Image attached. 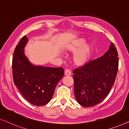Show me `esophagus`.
Returning <instances> with one entry per match:
<instances>
[{"mask_svg": "<svg viewBox=\"0 0 129 129\" xmlns=\"http://www.w3.org/2000/svg\"><path fill=\"white\" fill-rule=\"evenodd\" d=\"M64 75L66 76H70L71 75V72L69 69H66L64 70Z\"/></svg>", "mask_w": 129, "mask_h": 129, "instance_id": "1", "label": "esophagus"}]
</instances>
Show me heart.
<instances>
[{
	"label": "heart",
	"mask_w": 129,
	"mask_h": 129,
	"mask_svg": "<svg viewBox=\"0 0 129 129\" xmlns=\"http://www.w3.org/2000/svg\"><path fill=\"white\" fill-rule=\"evenodd\" d=\"M86 43L85 38H79L72 40L63 47V52L66 53L75 52L72 58L75 66H84L90 60L94 46L92 44Z\"/></svg>",
	"instance_id": "b5f03b06"
}]
</instances>
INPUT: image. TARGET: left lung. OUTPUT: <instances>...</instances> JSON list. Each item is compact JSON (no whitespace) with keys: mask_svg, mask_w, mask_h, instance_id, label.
<instances>
[{"mask_svg":"<svg viewBox=\"0 0 129 129\" xmlns=\"http://www.w3.org/2000/svg\"><path fill=\"white\" fill-rule=\"evenodd\" d=\"M118 66L117 51L112 42L103 56L74 70V90L78 103L89 107L103 101L114 83Z\"/></svg>","mask_w":129,"mask_h":129,"instance_id":"obj_1","label":"left lung"}]
</instances>
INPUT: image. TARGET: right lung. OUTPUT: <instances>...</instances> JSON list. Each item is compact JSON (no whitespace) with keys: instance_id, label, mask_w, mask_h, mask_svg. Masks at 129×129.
<instances>
[{"instance_id":"right-lung-1","label":"right lung","mask_w":129,"mask_h":129,"mask_svg":"<svg viewBox=\"0 0 129 129\" xmlns=\"http://www.w3.org/2000/svg\"><path fill=\"white\" fill-rule=\"evenodd\" d=\"M28 39H21L16 47L12 59L13 82L23 96L29 103L40 106L52 99L56 86L64 76L62 68L37 66L24 53Z\"/></svg>"}]
</instances>
